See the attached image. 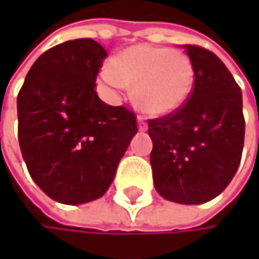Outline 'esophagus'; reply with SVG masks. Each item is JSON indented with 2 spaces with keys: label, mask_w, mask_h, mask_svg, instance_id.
<instances>
[{
  "label": "esophagus",
  "mask_w": 259,
  "mask_h": 259,
  "mask_svg": "<svg viewBox=\"0 0 259 259\" xmlns=\"http://www.w3.org/2000/svg\"><path fill=\"white\" fill-rule=\"evenodd\" d=\"M138 127L139 130H147V121L141 115H138Z\"/></svg>",
  "instance_id": "obj_1"
}]
</instances>
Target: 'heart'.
I'll use <instances>...</instances> for the list:
<instances>
[{"instance_id": "heart-1", "label": "heart", "mask_w": 259, "mask_h": 259, "mask_svg": "<svg viewBox=\"0 0 259 259\" xmlns=\"http://www.w3.org/2000/svg\"><path fill=\"white\" fill-rule=\"evenodd\" d=\"M112 91L135 85L138 106L150 115H168L183 108L195 87V67L189 55L168 48L138 45L126 49L100 73Z\"/></svg>"}]
</instances>
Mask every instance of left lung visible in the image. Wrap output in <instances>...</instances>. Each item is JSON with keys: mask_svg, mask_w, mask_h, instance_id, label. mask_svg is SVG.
Wrapping results in <instances>:
<instances>
[{"mask_svg": "<svg viewBox=\"0 0 259 259\" xmlns=\"http://www.w3.org/2000/svg\"><path fill=\"white\" fill-rule=\"evenodd\" d=\"M195 67V87L179 111L148 120L156 190L168 201L202 204L235 176L244 142L241 90L208 49L183 45Z\"/></svg>", "mask_w": 259, "mask_h": 259, "instance_id": "8db88e82", "label": "left lung"}]
</instances>
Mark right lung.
Wrapping results in <instances>:
<instances>
[{"label":"right lung","instance_id":"add662e5","mask_svg":"<svg viewBox=\"0 0 259 259\" xmlns=\"http://www.w3.org/2000/svg\"><path fill=\"white\" fill-rule=\"evenodd\" d=\"M106 57L93 38L60 43L37 58L18 94V139L28 172L61 204L103 196L138 132L135 112L106 105L94 90Z\"/></svg>","mask_w":259,"mask_h":259}]
</instances>
